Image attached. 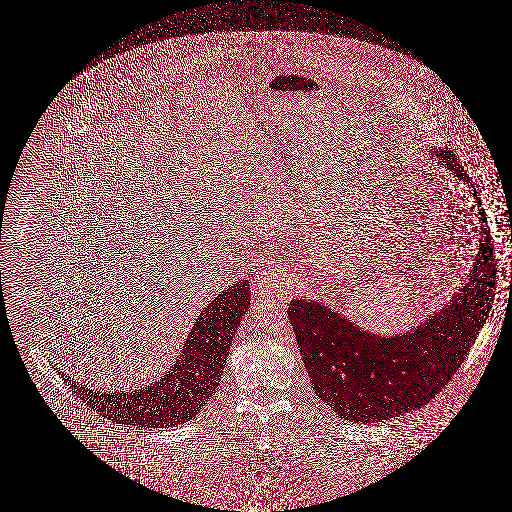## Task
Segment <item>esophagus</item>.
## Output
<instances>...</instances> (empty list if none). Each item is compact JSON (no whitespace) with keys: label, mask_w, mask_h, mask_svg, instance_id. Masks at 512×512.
I'll list each match as a JSON object with an SVG mask.
<instances>
[{"label":"esophagus","mask_w":512,"mask_h":512,"mask_svg":"<svg viewBox=\"0 0 512 512\" xmlns=\"http://www.w3.org/2000/svg\"><path fill=\"white\" fill-rule=\"evenodd\" d=\"M289 285H291V282H289V276L285 272H282L276 266H268L259 274L257 283H255V291L263 297L280 299L283 295H287Z\"/></svg>","instance_id":"esophagus-1"}]
</instances>
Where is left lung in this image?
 Wrapping results in <instances>:
<instances>
[{"instance_id":"obj_1","label":"left lung","mask_w":512,"mask_h":512,"mask_svg":"<svg viewBox=\"0 0 512 512\" xmlns=\"http://www.w3.org/2000/svg\"><path fill=\"white\" fill-rule=\"evenodd\" d=\"M427 155L473 194V266L458 293L420 325L395 336L363 331L319 300L289 304L312 388L350 422H382L429 403L458 371L494 302V244L475 185L448 149H429Z\"/></svg>"}]
</instances>
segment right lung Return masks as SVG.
<instances>
[{"mask_svg":"<svg viewBox=\"0 0 512 512\" xmlns=\"http://www.w3.org/2000/svg\"><path fill=\"white\" fill-rule=\"evenodd\" d=\"M249 282L232 283L194 319L174 365L145 388L98 391L66 378L71 391L104 418L141 427H176L189 422L215 395L234 333L249 308Z\"/></svg>","mask_w":512,"mask_h":512,"instance_id":"add662e5","label":"right lung"}]
</instances>
